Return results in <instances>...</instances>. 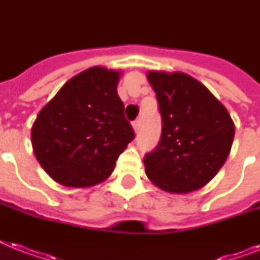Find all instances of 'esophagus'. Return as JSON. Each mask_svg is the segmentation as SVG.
Returning <instances> with one entry per match:
<instances>
[{
    "instance_id": "34e87169",
    "label": "esophagus",
    "mask_w": 260,
    "mask_h": 260,
    "mask_svg": "<svg viewBox=\"0 0 260 260\" xmlns=\"http://www.w3.org/2000/svg\"><path fill=\"white\" fill-rule=\"evenodd\" d=\"M132 125H134L135 132H136V134H139V131H140V120H136V121H134V124H132Z\"/></svg>"
}]
</instances>
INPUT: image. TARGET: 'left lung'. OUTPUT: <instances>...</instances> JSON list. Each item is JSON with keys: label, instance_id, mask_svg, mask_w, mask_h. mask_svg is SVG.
I'll list each match as a JSON object with an SVG mask.
<instances>
[{"label": "left lung", "instance_id": "obj_1", "mask_svg": "<svg viewBox=\"0 0 260 260\" xmlns=\"http://www.w3.org/2000/svg\"><path fill=\"white\" fill-rule=\"evenodd\" d=\"M162 135L144 156L147 177L169 193L201 189L230 155L235 125L228 110L197 79L183 73L150 71Z\"/></svg>", "mask_w": 260, "mask_h": 260}]
</instances>
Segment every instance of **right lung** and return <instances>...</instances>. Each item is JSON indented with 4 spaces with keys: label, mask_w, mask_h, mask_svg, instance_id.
<instances>
[{
    "label": "right lung",
    "mask_w": 260,
    "mask_h": 260,
    "mask_svg": "<svg viewBox=\"0 0 260 260\" xmlns=\"http://www.w3.org/2000/svg\"><path fill=\"white\" fill-rule=\"evenodd\" d=\"M120 74L91 67L67 81L39 112L32 147L54 181L89 187L105 181L135 138L117 94Z\"/></svg>",
    "instance_id": "1"
}]
</instances>
